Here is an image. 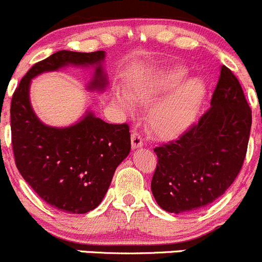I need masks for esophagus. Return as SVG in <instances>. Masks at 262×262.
Segmentation results:
<instances>
[{
    "label": "esophagus",
    "instance_id": "1",
    "mask_svg": "<svg viewBox=\"0 0 262 262\" xmlns=\"http://www.w3.org/2000/svg\"><path fill=\"white\" fill-rule=\"evenodd\" d=\"M131 145H132V149H137V147L142 146V137H141V135H140L136 130L132 131Z\"/></svg>",
    "mask_w": 262,
    "mask_h": 262
}]
</instances>
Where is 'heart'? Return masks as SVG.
Instances as JSON below:
<instances>
[{
  "label": "heart",
  "mask_w": 262,
  "mask_h": 262,
  "mask_svg": "<svg viewBox=\"0 0 262 262\" xmlns=\"http://www.w3.org/2000/svg\"><path fill=\"white\" fill-rule=\"evenodd\" d=\"M187 70L182 66H168L145 79L134 82L130 95L123 90L115 94L118 105L127 112L134 110V102L150 105L163 95L172 93L150 110L149 122L158 136L173 139L183 134L198 117L199 110L206 93L203 77H192L183 82Z\"/></svg>",
  "instance_id": "b5f03b06"
}]
</instances>
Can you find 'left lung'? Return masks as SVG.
Segmentation results:
<instances>
[{"label": "left lung", "mask_w": 262, "mask_h": 262, "mask_svg": "<svg viewBox=\"0 0 262 262\" xmlns=\"http://www.w3.org/2000/svg\"><path fill=\"white\" fill-rule=\"evenodd\" d=\"M211 107L176 141L154 149L158 164L151 192L168 213L209 205L227 191L242 168L252 113L237 77L222 66Z\"/></svg>", "instance_id": "1"}]
</instances>
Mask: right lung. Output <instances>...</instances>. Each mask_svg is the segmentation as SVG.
<instances>
[{"label": "right lung", "instance_id": "add662e5", "mask_svg": "<svg viewBox=\"0 0 262 262\" xmlns=\"http://www.w3.org/2000/svg\"><path fill=\"white\" fill-rule=\"evenodd\" d=\"M104 57V51L56 52L35 63L12 95L11 141L17 169L42 200L64 213L85 214L102 203L116 168L130 154V127L104 122L93 112L69 127L44 125L30 104V82L70 64L94 66L88 89L103 92L108 84Z\"/></svg>", "mask_w": 262, "mask_h": 262}]
</instances>
